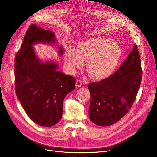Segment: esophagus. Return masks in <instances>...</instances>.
Here are the masks:
<instances>
[{
	"mask_svg": "<svg viewBox=\"0 0 157 157\" xmlns=\"http://www.w3.org/2000/svg\"><path fill=\"white\" fill-rule=\"evenodd\" d=\"M82 82L81 80H80V79H78V80L76 81V86L77 87H81V86H82Z\"/></svg>",
	"mask_w": 157,
	"mask_h": 157,
	"instance_id": "obj_1",
	"label": "esophagus"
}]
</instances>
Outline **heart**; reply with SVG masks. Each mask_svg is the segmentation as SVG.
<instances>
[{
    "mask_svg": "<svg viewBox=\"0 0 157 157\" xmlns=\"http://www.w3.org/2000/svg\"><path fill=\"white\" fill-rule=\"evenodd\" d=\"M122 55V49L113 39L93 38L79 43L76 52L67 49L65 63L70 70H74L82 66V59H87L86 68L89 76L102 79L115 72Z\"/></svg>",
    "mask_w": 157,
    "mask_h": 157,
    "instance_id": "heart-1",
    "label": "heart"
}]
</instances>
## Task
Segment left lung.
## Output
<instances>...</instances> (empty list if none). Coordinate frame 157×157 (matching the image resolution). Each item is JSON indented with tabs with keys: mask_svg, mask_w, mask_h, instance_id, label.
<instances>
[{
	"mask_svg": "<svg viewBox=\"0 0 157 157\" xmlns=\"http://www.w3.org/2000/svg\"><path fill=\"white\" fill-rule=\"evenodd\" d=\"M142 71L135 44L120 68L110 76L88 84L91 94L89 117L99 126L113 125L122 119L136 100Z\"/></svg>",
	"mask_w": 157,
	"mask_h": 157,
	"instance_id": "left-lung-1",
	"label": "left lung"
}]
</instances>
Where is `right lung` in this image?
<instances>
[{"label": "right lung", "mask_w": 157, "mask_h": 157, "mask_svg": "<svg viewBox=\"0 0 157 157\" xmlns=\"http://www.w3.org/2000/svg\"><path fill=\"white\" fill-rule=\"evenodd\" d=\"M55 34L32 24L27 30L15 61V93L30 119L39 125L52 127L61 119L66 95L74 90L76 80L58 71L55 63H41L32 44L53 43ZM63 53V48H59Z\"/></svg>", "instance_id": "1"}]
</instances>
